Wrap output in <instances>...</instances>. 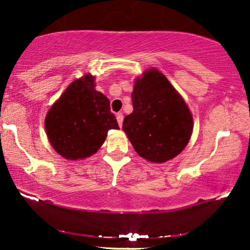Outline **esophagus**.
<instances>
[{"label":"esophagus","mask_w":250,"mask_h":250,"mask_svg":"<svg viewBox=\"0 0 250 250\" xmlns=\"http://www.w3.org/2000/svg\"><path fill=\"white\" fill-rule=\"evenodd\" d=\"M116 118H117L118 125L121 126V127H122V125H123V121H124V116H123L122 112H118V114L116 115Z\"/></svg>","instance_id":"34e87169"}]
</instances>
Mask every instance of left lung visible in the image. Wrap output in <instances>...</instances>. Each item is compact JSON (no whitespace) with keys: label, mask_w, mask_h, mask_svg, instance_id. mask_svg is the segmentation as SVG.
<instances>
[{"label":"left lung","mask_w":250,"mask_h":250,"mask_svg":"<svg viewBox=\"0 0 250 250\" xmlns=\"http://www.w3.org/2000/svg\"><path fill=\"white\" fill-rule=\"evenodd\" d=\"M133 112L123 129L135 151L152 163H165L186 148L193 128L191 112L168 80L150 69L135 81Z\"/></svg>","instance_id":"obj_1"}]
</instances>
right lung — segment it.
<instances>
[{
	"mask_svg": "<svg viewBox=\"0 0 250 250\" xmlns=\"http://www.w3.org/2000/svg\"><path fill=\"white\" fill-rule=\"evenodd\" d=\"M94 86L92 75L74 81L47 112V138L63 158L77 160L93 155L109 129H119L108 98Z\"/></svg>",
	"mask_w": 250,
	"mask_h": 250,
	"instance_id": "right-lung-1",
	"label": "right lung"
}]
</instances>
